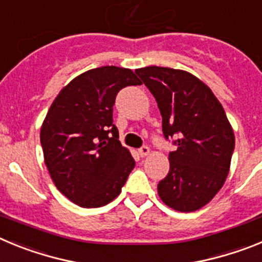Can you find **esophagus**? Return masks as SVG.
I'll use <instances>...</instances> for the list:
<instances>
[{"label": "esophagus", "instance_id": "esophagus-1", "mask_svg": "<svg viewBox=\"0 0 262 262\" xmlns=\"http://www.w3.org/2000/svg\"><path fill=\"white\" fill-rule=\"evenodd\" d=\"M139 155H140L142 157L149 155V147H147V145H143V147L139 148Z\"/></svg>", "mask_w": 262, "mask_h": 262}]
</instances>
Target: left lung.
<instances>
[{"mask_svg":"<svg viewBox=\"0 0 262 262\" xmlns=\"http://www.w3.org/2000/svg\"><path fill=\"white\" fill-rule=\"evenodd\" d=\"M135 73L156 99L164 138L177 147L169 152V172L157 185L160 198L177 211H195L226 181L235 149L232 127L211 89L195 76L164 67Z\"/></svg>","mask_w":262,"mask_h":262,"instance_id":"obj_1","label":"left lung"}]
</instances>
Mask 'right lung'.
Listing matches in <instances>:
<instances>
[{"instance_id":"add662e5","label":"right lung","mask_w":262,"mask_h":262,"mask_svg":"<svg viewBox=\"0 0 262 262\" xmlns=\"http://www.w3.org/2000/svg\"><path fill=\"white\" fill-rule=\"evenodd\" d=\"M142 85L131 69H90L55 98L40 129L45 163L56 187L76 205L101 207L119 195L135 166L113 123L119 90Z\"/></svg>"}]
</instances>
